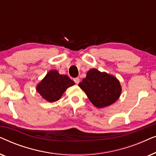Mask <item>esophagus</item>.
Returning a JSON list of instances; mask_svg holds the SVG:
<instances>
[{
    "instance_id": "1",
    "label": "esophagus",
    "mask_w": 156,
    "mask_h": 156,
    "mask_svg": "<svg viewBox=\"0 0 156 156\" xmlns=\"http://www.w3.org/2000/svg\"><path fill=\"white\" fill-rule=\"evenodd\" d=\"M74 82L76 83V84H78L79 83H80V78L79 77H76V78H74Z\"/></svg>"
}]
</instances>
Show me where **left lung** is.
<instances>
[{
    "instance_id": "1",
    "label": "left lung",
    "mask_w": 156,
    "mask_h": 156,
    "mask_svg": "<svg viewBox=\"0 0 156 156\" xmlns=\"http://www.w3.org/2000/svg\"><path fill=\"white\" fill-rule=\"evenodd\" d=\"M90 101L97 108H103L114 103L121 92L118 80L106 72L91 69L79 84Z\"/></svg>"
}]
</instances>
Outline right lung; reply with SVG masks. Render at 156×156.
<instances>
[{
    "instance_id": "1",
    "label": "right lung",
    "mask_w": 156,
    "mask_h": 156,
    "mask_svg": "<svg viewBox=\"0 0 156 156\" xmlns=\"http://www.w3.org/2000/svg\"><path fill=\"white\" fill-rule=\"evenodd\" d=\"M74 84V82L68 76L51 70L37 85V91L48 101L54 102L60 99L68 87Z\"/></svg>"
}]
</instances>
